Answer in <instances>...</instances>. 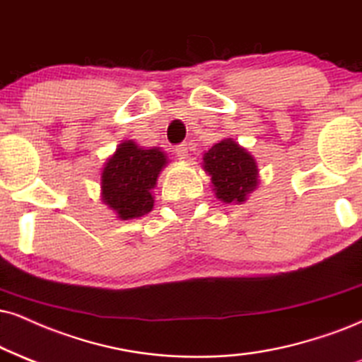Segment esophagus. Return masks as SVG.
Instances as JSON below:
<instances>
[{"mask_svg": "<svg viewBox=\"0 0 362 362\" xmlns=\"http://www.w3.org/2000/svg\"><path fill=\"white\" fill-rule=\"evenodd\" d=\"M174 153H176L177 159H186V158H188V146L177 144L176 147H174Z\"/></svg>", "mask_w": 362, "mask_h": 362, "instance_id": "obj_1", "label": "esophagus"}]
</instances>
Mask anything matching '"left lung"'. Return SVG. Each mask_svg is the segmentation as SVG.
<instances>
[{
    "mask_svg": "<svg viewBox=\"0 0 362 362\" xmlns=\"http://www.w3.org/2000/svg\"><path fill=\"white\" fill-rule=\"evenodd\" d=\"M203 169L211 176L213 191L223 203H245L260 181L255 158L230 137L203 154Z\"/></svg>",
    "mask_w": 362,
    "mask_h": 362,
    "instance_id": "left-lung-1",
    "label": "left lung"
}]
</instances>
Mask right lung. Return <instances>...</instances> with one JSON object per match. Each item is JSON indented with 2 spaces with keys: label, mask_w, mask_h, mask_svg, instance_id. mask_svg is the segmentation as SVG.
Returning <instances> with one entry per match:
<instances>
[{
  "label": "right lung",
  "mask_w": 362,
  "mask_h": 362,
  "mask_svg": "<svg viewBox=\"0 0 362 362\" xmlns=\"http://www.w3.org/2000/svg\"><path fill=\"white\" fill-rule=\"evenodd\" d=\"M168 164L160 147L146 149L134 141L120 142L100 174V198L119 220L144 216L154 208L153 189Z\"/></svg>",
  "instance_id": "right-lung-1"
}]
</instances>
